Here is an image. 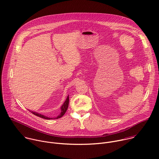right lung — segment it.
I'll list each match as a JSON object with an SVG mask.
<instances>
[{
    "label": "right lung",
    "instance_id": "right-lung-1",
    "mask_svg": "<svg viewBox=\"0 0 159 159\" xmlns=\"http://www.w3.org/2000/svg\"><path fill=\"white\" fill-rule=\"evenodd\" d=\"M69 96H67V98L66 99L65 101L64 102V103L62 104V106H61V112L60 114L59 115H58L57 117L55 118H50V117H48V116H46L44 115H43L41 114H39V113H38L37 112H34V111H30L31 113H33V115L38 116V117H40L41 118H43V119H46V120H55V119H58L61 117H62L64 115L65 113L66 112L67 109H68V107H69Z\"/></svg>",
    "mask_w": 159,
    "mask_h": 159
}]
</instances>
